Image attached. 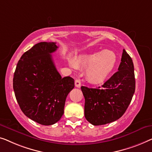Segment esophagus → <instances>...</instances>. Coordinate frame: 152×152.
Wrapping results in <instances>:
<instances>
[{
  "label": "esophagus",
  "mask_w": 152,
  "mask_h": 152,
  "mask_svg": "<svg viewBox=\"0 0 152 152\" xmlns=\"http://www.w3.org/2000/svg\"><path fill=\"white\" fill-rule=\"evenodd\" d=\"M81 85V83H80V79H76L75 80V86L76 87H80Z\"/></svg>",
  "instance_id": "obj_1"
}]
</instances>
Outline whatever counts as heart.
Masks as SVG:
<instances>
[{
    "instance_id": "1",
    "label": "heart",
    "mask_w": 152,
    "mask_h": 152,
    "mask_svg": "<svg viewBox=\"0 0 152 152\" xmlns=\"http://www.w3.org/2000/svg\"><path fill=\"white\" fill-rule=\"evenodd\" d=\"M116 63L117 56L111 50L80 56L75 62L70 61L72 67L87 69V78L92 83H99L105 79L116 67Z\"/></svg>"
}]
</instances>
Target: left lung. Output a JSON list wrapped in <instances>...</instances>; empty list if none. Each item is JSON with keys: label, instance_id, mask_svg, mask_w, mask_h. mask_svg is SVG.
<instances>
[{"label": "left lung", "instance_id": "obj_1", "mask_svg": "<svg viewBox=\"0 0 152 152\" xmlns=\"http://www.w3.org/2000/svg\"><path fill=\"white\" fill-rule=\"evenodd\" d=\"M133 61L123 50L118 71L96 88L81 87L85 97V116L94 125L119 119L129 105L135 91Z\"/></svg>", "mask_w": 152, "mask_h": 152}]
</instances>
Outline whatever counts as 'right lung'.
I'll return each mask as SVG.
<instances>
[{
	"label": "right lung",
	"instance_id": "add662e5",
	"mask_svg": "<svg viewBox=\"0 0 152 152\" xmlns=\"http://www.w3.org/2000/svg\"><path fill=\"white\" fill-rule=\"evenodd\" d=\"M56 42L36 44L20 57L13 78V88L25 116L42 125H53L64 114L68 94L74 87L70 76L62 78L53 61Z\"/></svg>",
	"mask_w": 152,
	"mask_h": 152
}]
</instances>
